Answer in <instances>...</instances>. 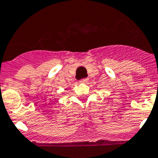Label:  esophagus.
Wrapping results in <instances>:
<instances>
[{
	"instance_id": "obj_1",
	"label": "esophagus",
	"mask_w": 158,
	"mask_h": 158,
	"mask_svg": "<svg viewBox=\"0 0 158 158\" xmlns=\"http://www.w3.org/2000/svg\"><path fill=\"white\" fill-rule=\"evenodd\" d=\"M87 81H88V79H82V80H80L79 82H80L81 83H86Z\"/></svg>"
}]
</instances>
